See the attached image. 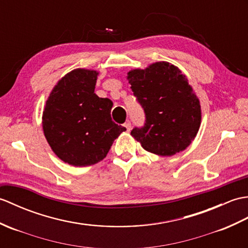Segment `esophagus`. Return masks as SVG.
Listing matches in <instances>:
<instances>
[{"label": "esophagus", "instance_id": "obj_1", "mask_svg": "<svg viewBox=\"0 0 248 248\" xmlns=\"http://www.w3.org/2000/svg\"><path fill=\"white\" fill-rule=\"evenodd\" d=\"M124 126L126 127V129H127L128 131L130 130V128H131V123H130V121H127V122H125L124 123Z\"/></svg>", "mask_w": 248, "mask_h": 248}]
</instances>
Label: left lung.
I'll return each mask as SVG.
<instances>
[{
    "mask_svg": "<svg viewBox=\"0 0 248 248\" xmlns=\"http://www.w3.org/2000/svg\"><path fill=\"white\" fill-rule=\"evenodd\" d=\"M127 79L144 110L145 122L130 135L144 150L172 156L186 150L200 129V101L181 71L169 62L128 72Z\"/></svg>",
    "mask_w": 248,
    "mask_h": 248,
    "instance_id": "obj_1",
    "label": "left lung"
}]
</instances>
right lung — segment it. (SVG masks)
<instances>
[{
  "label": "right lung",
  "instance_id": "add662e5",
  "mask_svg": "<svg viewBox=\"0 0 248 248\" xmlns=\"http://www.w3.org/2000/svg\"><path fill=\"white\" fill-rule=\"evenodd\" d=\"M97 74L76 69L64 75L49 94L42 115L43 133L53 152L75 167L103 160L126 130L111 120L112 102L94 93Z\"/></svg>",
  "mask_w": 248,
  "mask_h": 248
}]
</instances>
